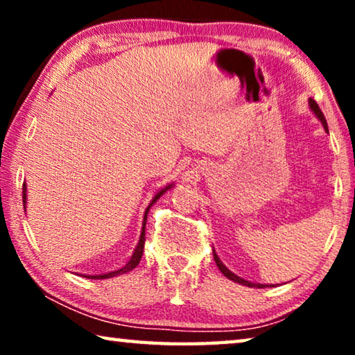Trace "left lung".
<instances>
[{"mask_svg": "<svg viewBox=\"0 0 355 355\" xmlns=\"http://www.w3.org/2000/svg\"><path fill=\"white\" fill-rule=\"evenodd\" d=\"M309 106H310V110L313 111V114L317 116V118L320 119V123L323 124V129L327 130V132H328V124H327V119H324V116H323V113H322V110L318 108L317 101L312 100V98H309ZM213 259H215V261H216V266H218V268H220L221 273L225 275L227 279L234 281V283H239V284H242V286H249V288H254V286H259V288H263V286H265V284H254V283H250V281H247V279H244V278H241V276H237V275L232 273L231 270H227V268H226V265L223 263V261L220 260V257L216 255V252H215V250H213Z\"/></svg>", "mask_w": 355, "mask_h": 355, "instance_id": "obj_1", "label": "left lung"}]
</instances>
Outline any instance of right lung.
I'll list each match as a JSON object with an SVG mask.
<instances>
[{"label": "right lung", "instance_id": "right-lung-1", "mask_svg": "<svg viewBox=\"0 0 355 355\" xmlns=\"http://www.w3.org/2000/svg\"><path fill=\"white\" fill-rule=\"evenodd\" d=\"M174 186V184H168L166 187H163L162 191L155 193V197L152 198V202L148 203L147 210H145V215H144V223H142V232H140V239L137 242V245H135V249L132 252V257H130V260L125 263V266H123L121 270H116V271H110V273H103V275H84L85 278H90V279H106V278H113V276H119V275H124V273H129L130 270H134L135 266L139 265L140 259H142V254H144V245H145V225H147V213L150 211V208L153 207V203L158 200L159 197L163 196L164 192L169 191ZM22 202H24V210H26V205H27V186L24 184L22 187Z\"/></svg>", "mask_w": 355, "mask_h": 355}]
</instances>
